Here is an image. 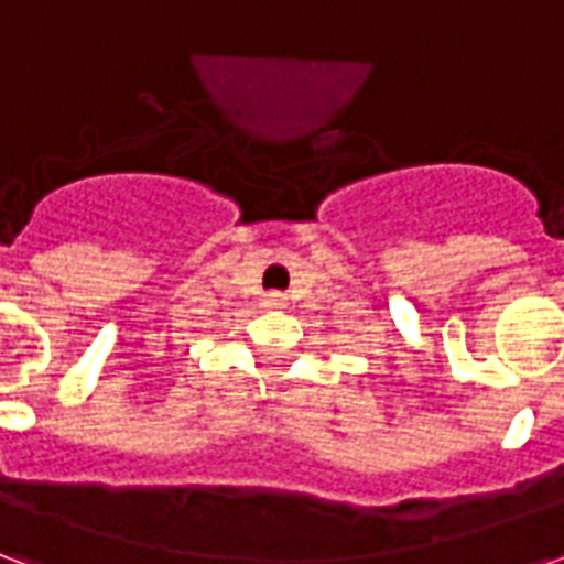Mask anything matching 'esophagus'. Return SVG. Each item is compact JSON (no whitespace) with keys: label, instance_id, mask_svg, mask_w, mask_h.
Returning a JSON list of instances; mask_svg holds the SVG:
<instances>
[{"label":"esophagus","instance_id":"esophagus-1","mask_svg":"<svg viewBox=\"0 0 564 564\" xmlns=\"http://www.w3.org/2000/svg\"><path fill=\"white\" fill-rule=\"evenodd\" d=\"M283 299H286V295H283V293H269V299H265V302H269L271 307H281Z\"/></svg>","mask_w":564,"mask_h":564}]
</instances>
